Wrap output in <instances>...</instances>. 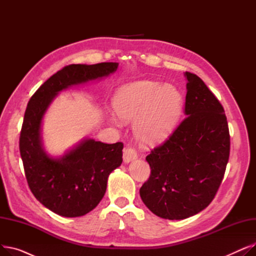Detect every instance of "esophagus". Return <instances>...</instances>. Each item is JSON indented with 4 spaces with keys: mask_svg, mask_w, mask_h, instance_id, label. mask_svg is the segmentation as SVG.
Here are the masks:
<instances>
[{
    "mask_svg": "<svg viewBox=\"0 0 256 256\" xmlns=\"http://www.w3.org/2000/svg\"><path fill=\"white\" fill-rule=\"evenodd\" d=\"M137 158H138L137 152L134 148H132V147H126V148L124 150V160L126 163H130Z\"/></svg>",
    "mask_w": 256,
    "mask_h": 256,
    "instance_id": "esophagus-1",
    "label": "esophagus"
}]
</instances>
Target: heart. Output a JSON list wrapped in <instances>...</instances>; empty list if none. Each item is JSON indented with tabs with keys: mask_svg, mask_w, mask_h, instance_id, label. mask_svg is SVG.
Here are the masks:
<instances>
[{
	"mask_svg": "<svg viewBox=\"0 0 256 256\" xmlns=\"http://www.w3.org/2000/svg\"><path fill=\"white\" fill-rule=\"evenodd\" d=\"M184 102L182 93L176 87L150 80L126 84L114 98L117 115L126 121L135 119L138 138L150 145L170 136L182 115Z\"/></svg>",
	"mask_w": 256,
	"mask_h": 256,
	"instance_id": "heart-1",
	"label": "heart"
}]
</instances>
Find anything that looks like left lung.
I'll use <instances>...</instances> for the list:
<instances>
[{
  "label": "left lung",
  "instance_id": "left-lung-1",
  "mask_svg": "<svg viewBox=\"0 0 256 256\" xmlns=\"http://www.w3.org/2000/svg\"><path fill=\"white\" fill-rule=\"evenodd\" d=\"M186 118L146 156L150 176L140 189L156 216L180 220L204 210L216 196L230 158L224 109L198 76L186 72Z\"/></svg>",
  "mask_w": 256,
  "mask_h": 256
}]
</instances>
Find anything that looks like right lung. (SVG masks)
I'll use <instances>...</instances> for the list:
<instances>
[{
	"label": "right lung",
	"instance_id": "add662e5",
	"mask_svg": "<svg viewBox=\"0 0 256 256\" xmlns=\"http://www.w3.org/2000/svg\"><path fill=\"white\" fill-rule=\"evenodd\" d=\"M117 67L116 62L67 65L46 80L26 106L20 135L24 176L35 198L60 216H84L100 204L108 176L122 163L124 143L88 139L61 158H52L40 141L42 117L59 91L110 74Z\"/></svg>",
	"mask_w": 256,
	"mask_h": 256
}]
</instances>
